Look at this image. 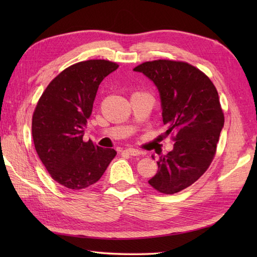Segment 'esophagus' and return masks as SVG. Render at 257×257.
<instances>
[{"mask_svg":"<svg viewBox=\"0 0 257 257\" xmlns=\"http://www.w3.org/2000/svg\"><path fill=\"white\" fill-rule=\"evenodd\" d=\"M123 152H125V154H128V155H130V156H134V157H137V156H140V155H141V152H140L139 150L132 149V148L125 149V150H123Z\"/></svg>","mask_w":257,"mask_h":257,"instance_id":"obj_1","label":"esophagus"}]
</instances>
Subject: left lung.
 <instances>
[{"label":"left lung","mask_w":257,"mask_h":257,"mask_svg":"<svg viewBox=\"0 0 257 257\" xmlns=\"http://www.w3.org/2000/svg\"><path fill=\"white\" fill-rule=\"evenodd\" d=\"M134 70L157 86L166 134L173 135L174 141L173 150L157 161L158 172L148 182L160 193L180 192L207 170L215 156L224 125L219 94L203 72L185 62L158 59Z\"/></svg>","instance_id":"left-lung-1"}]
</instances>
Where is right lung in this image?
I'll use <instances>...</instances> for the list:
<instances>
[{"label":"right lung","mask_w":257,"mask_h":257,"mask_svg":"<svg viewBox=\"0 0 257 257\" xmlns=\"http://www.w3.org/2000/svg\"><path fill=\"white\" fill-rule=\"evenodd\" d=\"M119 65L89 59L64 69L43 92L32 118V136L43 165L63 187L81 190L101 178L117 152L84 141V127L102 79Z\"/></svg>","instance_id":"1"}]
</instances>
